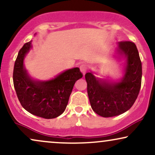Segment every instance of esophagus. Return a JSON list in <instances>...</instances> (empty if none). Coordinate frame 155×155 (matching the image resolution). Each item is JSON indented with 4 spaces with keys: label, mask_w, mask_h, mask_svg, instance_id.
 <instances>
[{
    "label": "esophagus",
    "mask_w": 155,
    "mask_h": 155,
    "mask_svg": "<svg viewBox=\"0 0 155 155\" xmlns=\"http://www.w3.org/2000/svg\"><path fill=\"white\" fill-rule=\"evenodd\" d=\"M80 71L82 72V73L83 74V75H85L87 70V65H85V64H82V65H80Z\"/></svg>",
    "instance_id": "obj_1"
}]
</instances>
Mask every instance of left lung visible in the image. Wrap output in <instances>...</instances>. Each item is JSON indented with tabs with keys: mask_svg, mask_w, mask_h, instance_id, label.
I'll use <instances>...</instances> for the list:
<instances>
[{
	"mask_svg": "<svg viewBox=\"0 0 155 155\" xmlns=\"http://www.w3.org/2000/svg\"><path fill=\"white\" fill-rule=\"evenodd\" d=\"M117 51L127 59L124 75L120 82L110 83L96 78L92 72L85 74L92 109L103 117L119 115L130 110L141 87L142 63L135 44L120 42Z\"/></svg>",
	"mask_w": 155,
	"mask_h": 155,
	"instance_id": "8db88e82",
	"label": "left lung"
}]
</instances>
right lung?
<instances>
[{
	"label": "right lung",
	"instance_id": "obj_1",
	"mask_svg": "<svg viewBox=\"0 0 155 155\" xmlns=\"http://www.w3.org/2000/svg\"><path fill=\"white\" fill-rule=\"evenodd\" d=\"M31 42L24 44L15 60L14 87L24 109L38 117L53 119L65 111L73 86L82 77V73L79 68H75L48 81L31 79L23 65L24 58L32 47Z\"/></svg>",
	"mask_w": 155,
	"mask_h": 155
}]
</instances>
